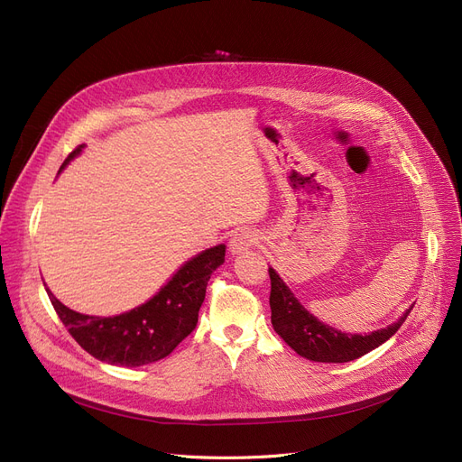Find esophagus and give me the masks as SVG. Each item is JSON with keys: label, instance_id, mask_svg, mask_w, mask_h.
<instances>
[{"label": "esophagus", "instance_id": "1", "mask_svg": "<svg viewBox=\"0 0 462 462\" xmlns=\"http://www.w3.org/2000/svg\"><path fill=\"white\" fill-rule=\"evenodd\" d=\"M259 242H261V236L254 232L253 228H242L230 237L228 245H230L232 253H242V251H247L253 245H257Z\"/></svg>", "mask_w": 462, "mask_h": 462}]
</instances>
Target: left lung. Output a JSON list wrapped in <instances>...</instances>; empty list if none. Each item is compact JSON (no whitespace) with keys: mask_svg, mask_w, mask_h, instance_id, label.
Here are the masks:
<instances>
[{"mask_svg":"<svg viewBox=\"0 0 462 462\" xmlns=\"http://www.w3.org/2000/svg\"><path fill=\"white\" fill-rule=\"evenodd\" d=\"M268 274L272 287V326H274V331L289 346L310 362L345 364L357 360V357L381 346L384 340L394 335L413 309L411 306L396 323H392L386 329H379L369 335L340 333L306 312L293 293L289 291V287L276 274L274 268H268Z\"/></svg>","mask_w":462,"mask_h":462,"instance_id":"left-lung-1","label":"left lung"}]
</instances>
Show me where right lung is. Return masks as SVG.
<instances>
[{
    "mask_svg": "<svg viewBox=\"0 0 462 462\" xmlns=\"http://www.w3.org/2000/svg\"><path fill=\"white\" fill-rule=\"evenodd\" d=\"M83 146L70 152L60 167L74 160ZM225 245H217L188 261L162 291L139 309L114 318L74 312L47 295L55 312L76 343L100 362L139 367L158 362L173 352L198 323L199 306L213 272L225 263Z\"/></svg>",
    "mask_w": 462,
    "mask_h": 462,
    "instance_id": "obj_1",
    "label": "right lung"
}]
</instances>
